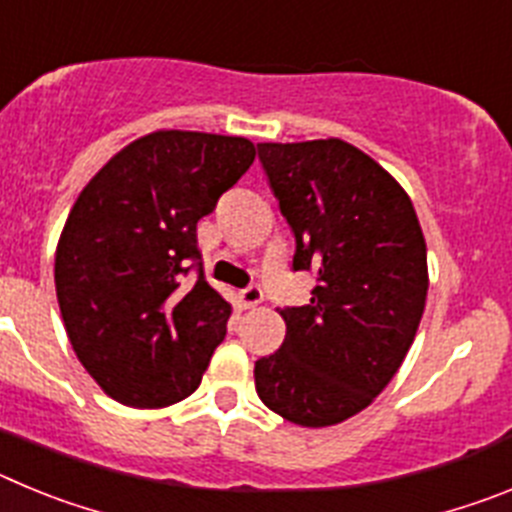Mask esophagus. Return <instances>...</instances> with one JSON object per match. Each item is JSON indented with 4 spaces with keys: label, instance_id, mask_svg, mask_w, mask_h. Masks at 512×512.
I'll return each instance as SVG.
<instances>
[{
    "label": "esophagus",
    "instance_id": "34e87169",
    "mask_svg": "<svg viewBox=\"0 0 512 512\" xmlns=\"http://www.w3.org/2000/svg\"><path fill=\"white\" fill-rule=\"evenodd\" d=\"M261 300H264V292H261L259 284H251V287L241 289V305L246 307V310H248V307L261 305Z\"/></svg>",
    "mask_w": 512,
    "mask_h": 512
}]
</instances>
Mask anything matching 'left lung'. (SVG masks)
Instances as JSON below:
<instances>
[{"mask_svg":"<svg viewBox=\"0 0 512 512\" xmlns=\"http://www.w3.org/2000/svg\"><path fill=\"white\" fill-rule=\"evenodd\" d=\"M295 271H315L310 305L284 307L287 336L256 361L266 408L305 428L372 405L408 356L428 295V259L405 189L346 140L259 143Z\"/></svg>","mask_w":512,"mask_h":512,"instance_id":"left-lung-1","label":"left lung"}]
</instances>
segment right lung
<instances>
[{
    "label": "right lung",
    "mask_w": 512,
    "mask_h": 512,
    "mask_svg": "<svg viewBox=\"0 0 512 512\" xmlns=\"http://www.w3.org/2000/svg\"><path fill=\"white\" fill-rule=\"evenodd\" d=\"M253 158L238 135L156 130L81 189L56 248V295L76 356L112 400L166 408L200 387L233 307L205 279L197 223Z\"/></svg>",
    "instance_id": "1"
}]
</instances>
